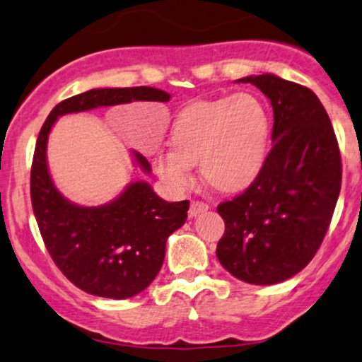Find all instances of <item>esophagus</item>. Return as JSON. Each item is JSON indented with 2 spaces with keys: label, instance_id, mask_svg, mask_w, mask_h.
Instances as JSON below:
<instances>
[{
  "label": "esophagus",
  "instance_id": "esophagus-1",
  "mask_svg": "<svg viewBox=\"0 0 362 362\" xmlns=\"http://www.w3.org/2000/svg\"><path fill=\"white\" fill-rule=\"evenodd\" d=\"M209 210V204H205V202H199V200H194L190 204V209H189V216L190 218H194V216L204 214V211Z\"/></svg>",
  "mask_w": 362,
  "mask_h": 362
}]
</instances>
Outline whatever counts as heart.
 Here are the masks:
<instances>
[{
  "label": "heart",
  "mask_w": 362,
  "mask_h": 362,
  "mask_svg": "<svg viewBox=\"0 0 362 362\" xmlns=\"http://www.w3.org/2000/svg\"><path fill=\"white\" fill-rule=\"evenodd\" d=\"M272 139V117L257 94L238 93L194 100L172 124V147L158 148L153 165L173 190L189 189L195 163L202 175L221 192L252 184L264 165Z\"/></svg>",
  "instance_id": "1"
}]
</instances>
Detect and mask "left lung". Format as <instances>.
<instances>
[{"instance_id":"left-lung-1","label":"left lung","mask_w":362,"mask_h":362,"mask_svg":"<svg viewBox=\"0 0 362 362\" xmlns=\"http://www.w3.org/2000/svg\"><path fill=\"white\" fill-rule=\"evenodd\" d=\"M273 107L272 151L255 182L216 211V258L250 285L300 273L321 247L341 190V153L329 115L311 89L274 74L248 76Z\"/></svg>"}]
</instances>
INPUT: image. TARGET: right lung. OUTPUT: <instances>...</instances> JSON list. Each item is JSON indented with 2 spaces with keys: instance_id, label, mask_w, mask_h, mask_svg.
<instances>
[{
  "instance_id": "1",
  "label": "right lung",
  "mask_w": 362,
  "mask_h": 362,
  "mask_svg": "<svg viewBox=\"0 0 362 362\" xmlns=\"http://www.w3.org/2000/svg\"><path fill=\"white\" fill-rule=\"evenodd\" d=\"M132 100L167 103L170 94L153 88L90 89L51 110L36 141L31 167V202L41 237L56 267L72 285L94 296L125 300L160 272L165 243L187 220L189 200L165 202L147 182H131L117 199L99 206L76 205L56 189L47 168V137L57 117ZM142 172L151 163L132 152Z\"/></svg>"
}]
</instances>
